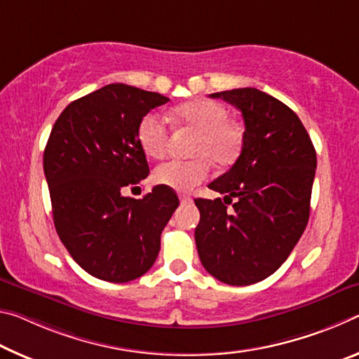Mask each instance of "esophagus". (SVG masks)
Listing matches in <instances>:
<instances>
[{
    "label": "esophagus",
    "instance_id": "34e87169",
    "mask_svg": "<svg viewBox=\"0 0 359 359\" xmlns=\"http://www.w3.org/2000/svg\"><path fill=\"white\" fill-rule=\"evenodd\" d=\"M180 202L183 205H187V203H192V198L187 197V196H180Z\"/></svg>",
    "mask_w": 359,
    "mask_h": 359
}]
</instances>
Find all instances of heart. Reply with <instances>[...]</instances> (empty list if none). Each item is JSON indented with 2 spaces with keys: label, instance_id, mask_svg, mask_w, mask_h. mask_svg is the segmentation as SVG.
<instances>
[{
  "label": "heart",
  "instance_id": "b5f03b06",
  "mask_svg": "<svg viewBox=\"0 0 359 359\" xmlns=\"http://www.w3.org/2000/svg\"><path fill=\"white\" fill-rule=\"evenodd\" d=\"M175 116L181 124L198 132L192 149L197 157L191 161L170 158L154 170V180L162 186L187 192L208 178L211 161L218 165L235 162L243 148V132L229 121L227 109L211 100L181 104L175 109ZM138 140L149 157H163L170 143L167 121L157 113L146 114L138 126Z\"/></svg>",
  "mask_w": 359,
  "mask_h": 359
}]
</instances>
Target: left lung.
<instances>
[{
	"instance_id": "8db88e82",
	"label": "left lung",
	"mask_w": 359,
	"mask_h": 359,
	"mask_svg": "<svg viewBox=\"0 0 359 359\" xmlns=\"http://www.w3.org/2000/svg\"><path fill=\"white\" fill-rule=\"evenodd\" d=\"M210 97L242 111L243 148L208 186L224 201L196 198V245L210 275L246 286L270 277L307 227L316 152L294 111L269 93L245 87Z\"/></svg>"
}]
</instances>
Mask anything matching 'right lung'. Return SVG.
<instances>
[{"label":"right lung","mask_w":359,"mask_h":359,"mask_svg":"<svg viewBox=\"0 0 359 359\" xmlns=\"http://www.w3.org/2000/svg\"><path fill=\"white\" fill-rule=\"evenodd\" d=\"M167 102L157 92L117 82L74 100L52 127L44 175L55 231L92 277L127 283L157 259L178 196L162 184L140 201L124 192L149 175L140 122Z\"/></svg>","instance_id":"add662e5"}]
</instances>
